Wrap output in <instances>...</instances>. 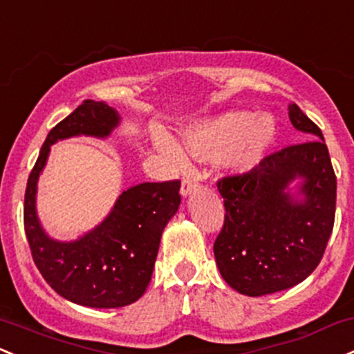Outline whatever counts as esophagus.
Listing matches in <instances>:
<instances>
[{
    "mask_svg": "<svg viewBox=\"0 0 354 354\" xmlns=\"http://www.w3.org/2000/svg\"><path fill=\"white\" fill-rule=\"evenodd\" d=\"M198 183V178L193 176V174H188V176L183 178V183H181V195L186 196L195 189V186Z\"/></svg>",
    "mask_w": 354,
    "mask_h": 354,
    "instance_id": "obj_1",
    "label": "esophagus"
}]
</instances>
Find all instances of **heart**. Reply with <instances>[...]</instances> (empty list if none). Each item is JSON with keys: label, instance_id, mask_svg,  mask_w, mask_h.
I'll return each instance as SVG.
<instances>
[{"label": "heart", "instance_id": "1", "mask_svg": "<svg viewBox=\"0 0 354 354\" xmlns=\"http://www.w3.org/2000/svg\"><path fill=\"white\" fill-rule=\"evenodd\" d=\"M277 127L269 115H257L243 111L227 112L220 118L198 124L186 131V151L196 159H216L234 169H250L263 158L274 142ZM165 151L176 156L174 142L165 139Z\"/></svg>", "mask_w": 354, "mask_h": 354}]
</instances>
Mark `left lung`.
Listing matches in <instances>:
<instances>
[{
	"label": "left lung",
	"mask_w": 354,
	"mask_h": 354,
	"mask_svg": "<svg viewBox=\"0 0 354 354\" xmlns=\"http://www.w3.org/2000/svg\"><path fill=\"white\" fill-rule=\"evenodd\" d=\"M296 129L317 138L263 158L254 169L216 181L225 220L215 243L227 284L245 296L289 289L319 266L336 213V174L319 127L297 104L289 106ZM303 178L301 202L285 188Z\"/></svg>",
	"instance_id": "obj_1"
}]
</instances>
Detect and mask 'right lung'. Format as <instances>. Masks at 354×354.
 <instances>
[{
  "instance_id": "right-lung-1",
  "label": "right lung",
  "mask_w": 354,
  "mask_h": 354,
  "mask_svg": "<svg viewBox=\"0 0 354 354\" xmlns=\"http://www.w3.org/2000/svg\"><path fill=\"white\" fill-rule=\"evenodd\" d=\"M118 124L107 104L84 100L46 136L25 192L23 223L35 266L57 294L87 308H122L145 294L162 230L181 203L180 180L141 183L122 192L107 218L75 242H57L41 230L35 195L50 146L79 134L106 138Z\"/></svg>"
}]
</instances>
